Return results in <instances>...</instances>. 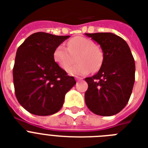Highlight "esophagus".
<instances>
[{
	"mask_svg": "<svg viewBox=\"0 0 148 148\" xmlns=\"http://www.w3.org/2000/svg\"><path fill=\"white\" fill-rule=\"evenodd\" d=\"M75 79H76L77 81H79V80H81V77H75Z\"/></svg>",
	"mask_w": 148,
	"mask_h": 148,
	"instance_id": "esophagus-1",
	"label": "esophagus"
}]
</instances>
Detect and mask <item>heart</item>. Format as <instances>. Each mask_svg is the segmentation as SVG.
I'll return each instance as SVG.
<instances>
[{"mask_svg":"<svg viewBox=\"0 0 148 148\" xmlns=\"http://www.w3.org/2000/svg\"><path fill=\"white\" fill-rule=\"evenodd\" d=\"M76 57L78 58V63L70 67L75 62ZM53 58L58 64L62 69L67 70L70 74L82 76L88 74L90 70L95 71L101 67L103 52L93 40L83 37H77L67 42V47L59 45L54 50Z\"/></svg>","mask_w":148,"mask_h":148,"instance_id":"1","label":"heart"}]
</instances>
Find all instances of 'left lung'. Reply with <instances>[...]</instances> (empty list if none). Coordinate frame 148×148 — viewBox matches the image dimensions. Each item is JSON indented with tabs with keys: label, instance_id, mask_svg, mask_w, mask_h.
<instances>
[{
	"label": "left lung",
	"instance_id": "8db88e82",
	"mask_svg": "<svg viewBox=\"0 0 148 148\" xmlns=\"http://www.w3.org/2000/svg\"><path fill=\"white\" fill-rule=\"evenodd\" d=\"M101 45L103 62L97 74L85 78L86 105L95 114L112 116L124 109L135 80V63L126 41L112 33L85 34Z\"/></svg>",
	"mask_w": 148,
	"mask_h": 148
}]
</instances>
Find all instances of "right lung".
Wrapping results in <instances>:
<instances>
[{
    "instance_id": "1",
    "label": "right lung",
    "mask_w": 148,
    "mask_h": 148,
    "mask_svg": "<svg viewBox=\"0 0 148 148\" xmlns=\"http://www.w3.org/2000/svg\"><path fill=\"white\" fill-rule=\"evenodd\" d=\"M69 37L38 32L17 48L13 68L15 95L28 112L39 116L55 114L76 84L53 58L54 50Z\"/></svg>"
}]
</instances>
